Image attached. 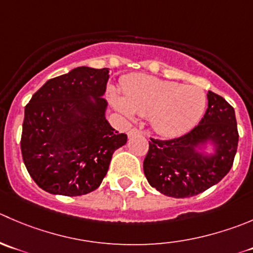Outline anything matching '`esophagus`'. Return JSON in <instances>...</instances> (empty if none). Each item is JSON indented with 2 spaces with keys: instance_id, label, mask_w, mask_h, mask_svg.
Segmentation results:
<instances>
[{
  "instance_id": "esophagus-1",
  "label": "esophagus",
  "mask_w": 253,
  "mask_h": 253,
  "mask_svg": "<svg viewBox=\"0 0 253 253\" xmlns=\"http://www.w3.org/2000/svg\"><path fill=\"white\" fill-rule=\"evenodd\" d=\"M137 134H142V131L138 128H132L131 131L128 132V137H133V136H137Z\"/></svg>"
}]
</instances>
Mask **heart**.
Listing matches in <instances>:
<instances>
[{
    "label": "heart",
    "mask_w": 253,
    "mask_h": 253,
    "mask_svg": "<svg viewBox=\"0 0 253 253\" xmlns=\"http://www.w3.org/2000/svg\"><path fill=\"white\" fill-rule=\"evenodd\" d=\"M122 95L125 101L114 100L117 109L125 114L133 111L139 116H151L154 129L169 137L193 128L207 106V94L200 87L146 75L125 83Z\"/></svg>",
    "instance_id": "heart-1"
}]
</instances>
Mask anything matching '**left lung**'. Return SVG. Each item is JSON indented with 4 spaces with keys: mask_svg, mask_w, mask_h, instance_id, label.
<instances>
[{
    "mask_svg": "<svg viewBox=\"0 0 253 253\" xmlns=\"http://www.w3.org/2000/svg\"><path fill=\"white\" fill-rule=\"evenodd\" d=\"M211 139L218 149L203 157L192 148ZM239 143L234 107L220 95L208 92V109L198 126L170 139L152 138L143 162L147 180L162 194L189 198L219 183L234 164Z\"/></svg>",
    "mask_w": 253,
    "mask_h": 253,
    "instance_id": "1",
    "label": "left lung"
}]
</instances>
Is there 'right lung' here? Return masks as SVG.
Segmentation results:
<instances>
[{"label":"right lung","instance_id":"1","mask_svg":"<svg viewBox=\"0 0 253 253\" xmlns=\"http://www.w3.org/2000/svg\"><path fill=\"white\" fill-rule=\"evenodd\" d=\"M109 69L80 67L48 80L24 110L21 151L37 185L50 194L92 192L127 134L111 127L102 97ZM89 96L94 97L92 103Z\"/></svg>","mask_w":253,"mask_h":253}]
</instances>
